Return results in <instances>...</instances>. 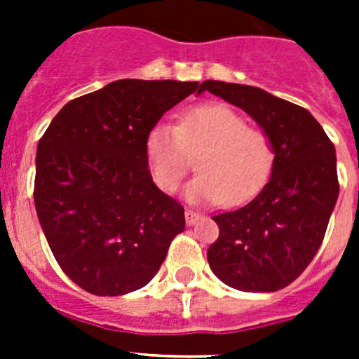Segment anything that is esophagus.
Masks as SVG:
<instances>
[{
  "label": "esophagus",
  "instance_id": "1",
  "mask_svg": "<svg viewBox=\"0 0 359 359\" xmlns=\"http://www.w3.org/2000/svg\"><path fill=\"white\" fill-rule=\"evenodd\" d=\"M201 219H203V215L198 214V212L190 210V208H187V210H185V221H187V224H189V226H192V224L199 223Z\"/></svg>",
  "mask_w": 359,
  "mask_h": 359
}]
</instances>
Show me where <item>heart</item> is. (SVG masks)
Here are the masks:
<instances>
[{
  "mask_svg": "<svg viewBox=\"0 0 359 359\" xmlns=\"http://www.w3.org/2000/svg\"><path fill=\"white\" fill-rule=\"evenodd\" d=\"M152 180L174 192L198 158L199 176L187 196L192 201L241 205L268 183L275 165L271 138L223 104L192 107L176 128L156 123L145 138Z\"/></svg>",
  "mask_w": 359,
  "mask_h": 359,
  "instance_id": "b5f03b06",
  "label": "heart"
}]
</instances>
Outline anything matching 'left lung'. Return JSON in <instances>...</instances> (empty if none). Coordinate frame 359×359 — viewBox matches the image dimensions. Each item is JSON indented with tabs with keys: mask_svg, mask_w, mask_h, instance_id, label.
Masks as SVG:
<instances>
[{
	"mask_svg": "<svg viewBox=\"0 0 359 359\" xmlns=\"http://www.w3.org/2000/svg\"><path fill=\"white\" fill-rule=\"evenodd\" d=\"M199 91L246 111L275 149L264 189L248 205L212 217L219 237L208 264L233 290H282L309 266L327 230L340 192L334 145L309 111L261 88L205 81Z\"/></svg>",
	"mask_w": 359,
	"mask_h": 359,
	"instance_id": "obj_1",
	"label": "left lung"
}]
</instances>
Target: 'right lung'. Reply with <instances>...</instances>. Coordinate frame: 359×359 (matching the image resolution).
I'll return each instance as SVG.
<instances>
[{
  "label": "right lung",
  "mask_w": 359,
  "mask_h": 359,
  "mask_svg": "<svg viewBox=\"0 0 359 359\" xmlns=\"http://www.w3.org/2000/svg\"><path fill=\"white\" fill-rule=\"evenodd\" d=\"M199 82L122 79L73 98L41 136L34 203L55 261L98 297L140 290L185 230L149 170L145 138Z\"/></svg>",
  "instance_id": "obj_1"
}]
</instances>
